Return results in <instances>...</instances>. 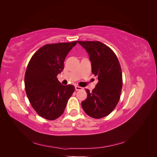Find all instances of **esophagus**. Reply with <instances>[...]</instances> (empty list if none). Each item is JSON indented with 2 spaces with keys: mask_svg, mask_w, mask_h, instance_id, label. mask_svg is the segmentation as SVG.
Returning <instances> with one entry per match:
<instances>
[{
  "mask_svg": "<svg viewBox=\"0 0 157 157\" xmlns=\"http://www.w3.org/2000/svg\"><path fill=\"white\" fill-rule=\"evenodd\" d=\"M75 90H77V91H78V90H82V88L80 87V86H75Z\"/></svg>",
  "mask_w": 157,
  "mask_h": 157,
  "instance_id": "34e87169",
  "label": "esophagus"
}]
</instances>
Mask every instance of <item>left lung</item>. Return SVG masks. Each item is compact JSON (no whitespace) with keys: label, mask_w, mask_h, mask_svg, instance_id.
Here are the masks:
<instances>
[{"label":"left lung","mask_w":157,"mask_h":157,"mask_svg":"<svg viewBox=\"0 0 157 157\" xmlns=\"http://www.w3.org/2000/svg\"><path fill=\"white\" fill-rule=\"evenodd\" d=\"M86 50L92 65V72L98 82L81 103L84 112L94 118L109 115L120 99L122 75L119 61L114 52L99 41H78Z\"/></svg>","instance_id":"obj_1"}]
</instances>
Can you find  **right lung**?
Returning a JSON list of instances; mask_svg holds the SVG:
<instances>
[{
	"mask_svg": "<svg viewBox=\"0 0 157 157\" xmlns=\"http://www.w3.org/2000/svg\"><path fill=\"white\" fill-rule=\"evenodd\" d=\"M77 42L46 44L28 63L24 80L27 96L38 115L47 120L62 115L75 91L73 85H62L57 76L63 71L66 56Z\"/></svg>",
	"mask_w": 157,
	"mask_h": 157,
	"instance_id": "add662e5",
	"label": "right lung"
}]
</instances>
